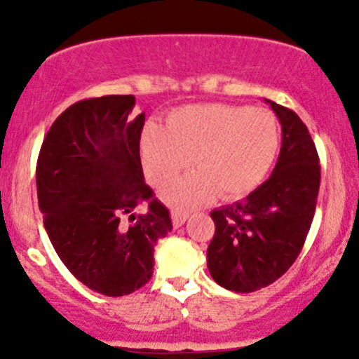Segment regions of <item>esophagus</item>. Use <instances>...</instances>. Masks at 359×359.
I'll return each mask as SVG.
<instances>
[{
  "mask_svg": "<svg viewBox=\"0 0 359 359\" xmlns=\"http://www.w3.org/2000/svg\"><path fill=\"white\" fill-rule=\"evenodd\" d=\"M187 217H189L187 212L172 211V224H174V228H180V226L187 221Z\"/></svg>",
  "mask_w": 359,
  "mask_h": 359,
  "instance_id": "esophagus-1",
  "label": "esophagus"
}]
</instances>
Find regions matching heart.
<instances>
[{"instance_id":"heart-1","label":"heart","mask_w":359,"mask_h":359,"mask_svg":"<svg viewBox=\"0 0 359 359\" xmlns=\"http://www.w3.org/2000/svg\"><path fill=\"white\" fill-rule=\"evenodd\" d=\"M280 147L269 109L234 104H189L168 114L167 128L148 123L140 138L145 174L165 185L194 163L199 170L163 191L175 208H197L217 194L236 199L253 192L273 167Z\"/></svg>"}]
</instances>
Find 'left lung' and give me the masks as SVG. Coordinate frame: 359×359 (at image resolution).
I'll list each match as a JSON object with an SVG mask.
<instances>
[{
	"label": "left lung",
	"instance_id": "left-lung-1",
	"mask_svg": "<svg viewBox=\"0 0 359 359\" xmlns=\"http://www.w3.org/2000/svg\"><path fill=\"white\" fill-rule=\"evenodd\" d=\"M282 125L273 172L241 203L214 209L208 269L217 285L250 294L270 285L299 257L314 219L319 156L307 126L292 109L265 100Z\"/></svg>",
	"mask_w": 359,
	"mask_h": 359
}]
</instances>
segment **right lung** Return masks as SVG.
Masks as SVG:
<instances>
[{"label":"right lung","mask_w":359,"mask_h":359,"mask_svg":"<svg viewBox=\"0 0 359 359\" xmlns=\"http://www.w3.org/2000/svg\"><path fill=\"white\" fill-rule=\"evenodd\" d=\"M135 96H102L53 121L36 162V196L53 250L79 282L121 297L154 275V251L172 231L168 209L145 184ZM143 200L149 211H133ZM137 219L126 226L122 217Z\"/></svg>","instance_id":"1"}]
</instances>
